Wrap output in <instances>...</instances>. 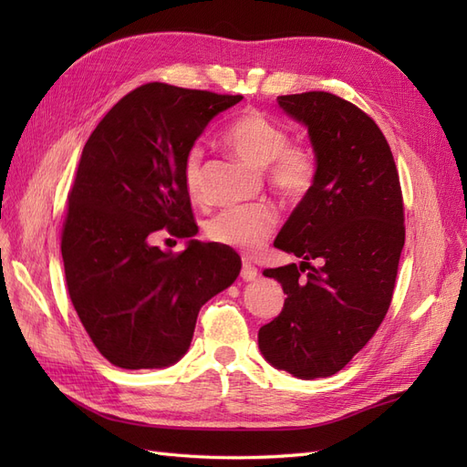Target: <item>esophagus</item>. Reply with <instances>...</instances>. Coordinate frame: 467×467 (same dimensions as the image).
I'll return each mask as SVG.
<instances>
[{
	"label": "esophagus",
	"mask_w": 467,
	"mask_h": 467,
	"mask_svg": "<svg viewBox=\"0 0 467 467\" xmlns=\"http://www.w3.org/2000/svg\"><path fill=\"white\" fill-rule=\"evenodd\" d=\"M257 275H259V271H257V266H255V265L244 263V266H242V278H244V280L251 282V280H255V278H257Z\"/></svg>",
	"instance_id": "1"
}]
</instances>
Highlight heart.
I'll return each instance as SVG.
<instances>
[{
	"mask_svg": "<svg viewBox=\"0 0 467 467\" xmlns=\"http://www.w3.org/2000/svg\"><path fill=\"white\" fill-rule=\"evenodd\" d=\"M223 142L239 160L268 169L273 187L290 201H300L316 181L314 158L304 148L288 146V134L280 124L273 122L259 110H247L237 117L223 134ZM182 177L191 196L201 192V151L192 148ZM276 225V212L268 204H247L223 210L208 223L212 242L234 247L244 253H257Z\"/></svg>",
	"mask_w": 467,
	"mask_h": 467,
	"instance_id": "obj_1",
	"label": "heart"
}]
</instances>
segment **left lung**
Wrapping results in <instances>:
<instances>
[{"label":"left lung","mask_w":467,"mask_h":467,"mask_svg":"<svg viewBox=\"0 0 467 467\" xmlns=\"http://www.w3.org/2000/svg\"><path fill=\"white\" fill-rule=\"evenodd\" d=\"M276 101L307 129L316 181L275 242L302 263L263 273L286 300L259 329V348L296 378H329L370 341L391 304L405 244L400 175L388 140L358 107L325 91Z\"/></svg>","instance_id":"1"}]
</instances>
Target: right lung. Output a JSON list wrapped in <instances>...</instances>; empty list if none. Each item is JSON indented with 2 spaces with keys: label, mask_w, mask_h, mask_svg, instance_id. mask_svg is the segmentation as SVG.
Masks as SVG:
<instances>
[{
  "label": "right lung",
  "mask_w": 467,
  "mask_h": 467,
  "mask_svg": "<svg viewBox=\"0 0 467 467\" xmlns=\"http://www.w3.org/2000/svg\"><path fill=\"white\" fill-rule=\"evenodd\" d=\"M242 95L146 83L97 124L81 151L62 232L67 292L97 350L126 370L167 368L191 347L201 307L242 259L191 239L175 255L153 232H199L182 163L210 120Z\"/></svg>",
  "instance_id": "add662e5"
}]
</instances>
